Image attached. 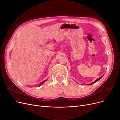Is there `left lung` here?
<instances>
[{
    "instance_id": "1",
    "label": "left lung",
    "mask_w": 120,
    "mask_h": 120,
    "mask_svg": "<svg viewBox=\"0 0 120 120\" xmlns=\"http://www.w3.org/2000/svg\"><path fill=\"white\" fill-rule=\"evenodd\" d=\"M103 76H103H102L101 77H100L98 78V79H97L96 80H95V81H94V82H93V83H91V84H89V85H92V84H94V83H96V82H97L98 81H99V80H100V79L101 78H102V77Z\"/></svg>"
}]
</instances>
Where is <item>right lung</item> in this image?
Masks as SVG:
<instances>
[{"label": "right lung", "mask_w": 120, "mask_h": 120, "mask_svg": "<svg viewBox=\"0 0 120 120\" xmlns=\"http://www.w3.org/2000/svg\"><path fill=\"white\" fill-rule=\"evenodd\" d=\"M46 80H44V81H43L41 82V83L40 84V86H41V85H42V84H43V83L44 82H45V81H46Z\"/></svg>", "instance_id": "add662e5"}]
</instances>
